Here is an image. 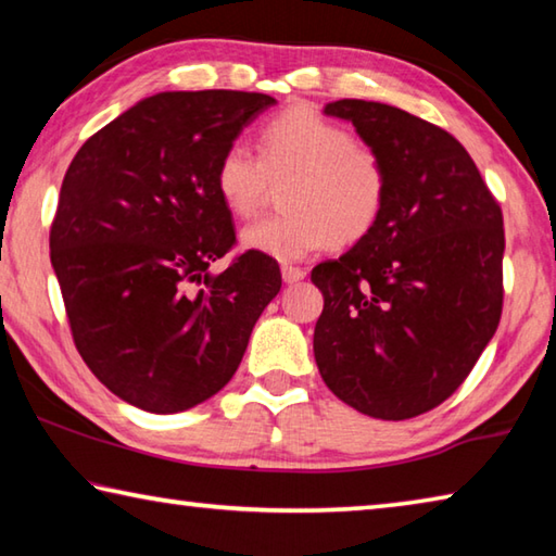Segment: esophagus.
<instances>
[{"instance_id":"obj_1","label":"esophagus","mask_w":556,"mask_h":556,"mask_svg":"<svg viewBox=\"0 0 556 556\" xmlns=\"http://www.w3.org/2000/svg\"><path fill=\"white\" fill-rule=\"evenodd\" d=\"M304 277H306L304 267H291V265L281 267V279H285L287 285H294V281H301Z\"/></svg>"}]
</instances>
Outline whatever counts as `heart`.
Segmentation results:
<instances>
[{"instance_id":"obj_1","label":"heart","mask_w":556,"mask_h":556,"mask_svg":"<svg viewBox=\"0 0 556 556\" xmlns=\"http://www.w3.org/2000/svg\"><path fill=\"white\" fill-rule=\"evenodd\" d=\"M271 181H289L287 213L248 225L240 240L277 262L304 260L328 242H361L390 199V166L380 149L312 108H289L265 122L257 154L232 142L215 164V191L235 218H250Z\"/></svg>"}]
</instances>
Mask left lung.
<instances>
[{"label": "left lung", "mask_w": 556, "mask_h": 556, "mask_svg": "<svg viewBox=\"0 0 556 556\" xmlns=\"http://www.w3.org/2000/svg\"><path fill=\"white\" fill-rule=\"evenodd\" d=\"M324 112L388 159L390 199L368 238L312 271L318 372L368 417H419L464 384L501 324V203L446 129L368 100Z\"/></svg>", "instance_id": "1"}]
</instances>
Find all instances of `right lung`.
I'll list each match as a JSON object with an SVG mask.
<instances>
[{"mask_svg":"<svg viewBox=\"0 0 556 556\" xmlns=\"http://www.w3.org/2000/svg\"><path fill=\"white\" fill-rule=\"evenodd\" d=\"M275 98L159 92L96 131L63 176L51 223L73 343L92 375L156 414L205 402L238 370L252 326L279 294L277 260L235 255L215 164Z\"/></svg>","mask_w":556,"mask_h":556,"instance_id":"add662e5","label":"right lung"}]
</instances>
